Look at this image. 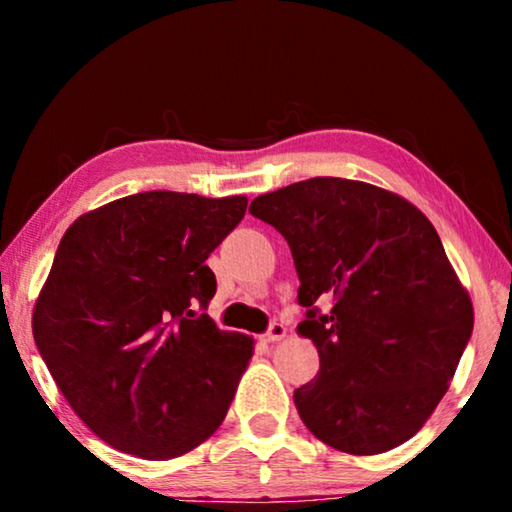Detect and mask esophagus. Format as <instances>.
<instances>
[{
    "mask_svg": "<svg viewBox=\"0 0 512 512\" xmlns=\"http://www.w3.org/2000/svg\"><path fill=\"white\" fill-rule=\"evenodd\" d=\"M284 336H287V327H284L282 323H271V327H268V332L264 334V339L268 343H275V341L284 339Z\"/></svg>",
    "mask_w": 512,
    "mask_h": 512,
    "instance_id": "esophagus-1",
    "label": "esophagus"
}]
</instances>
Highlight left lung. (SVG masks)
Here are the masks:
<instances>
[{"label": "left lung", "instance_id": "1", "mask_svg": "<svg viewBox=\"0 0 512 512\" xmlns=\"http://www.w3.org/2000/svg\"><path fill=\"white\" fill-rule=\"evenodd\" d=\"M250 214L287 239L318 350V375L296 388L305 427L354 456L384 454L422 429L472 336L470 293L436 228L388 189L309 178L257 196ZM332 297L320 315L318 297Z\"/></svg>", "mask_w": 512, "mask_h": 512}]
</instances>
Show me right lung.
<instances>
[{"label": "right lung", "mask_w": 512, "mask_h": 512, "mask_svg": "<svg viewBox=\"0 0 512 512\" xmlns=\"http://www.w3.org/2000/svg\"><path fill=\"white\" fill-rule=\"evenodd\" d=\"M248 198L144 192L76 219L33 307V339L74 413L110 447L169 461L221 427L253 339L198 314L205 264Z\"/></svg>", "instance_id": "1"}]
</instances>
